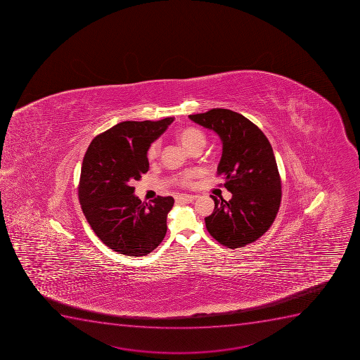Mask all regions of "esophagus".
Masks as SVG:
<instances>
[{"instance_id": "obj_1", "label": "esophagus", "mask_w": 360, "mask_h": 360, "mask_svg": "<svg viewBox=\"0 0 360 360\" xmlns=\"http://www.w3.org/2000/svg\"><path fill=\"white\" fill-rule=\"evenodd\" d=\"M196 197L193 196V195H179V196L176 197V200H177L178 203H191L193 200H195Z\"/></svg>"}]
</instances>
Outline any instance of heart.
<instances>
[{"instance_id":"1","label":"heart","mask_w":360,"mask_h":360,"mask_svg":"<svg viewBox=\"0 0 360 360\" xmlns=\"http://www.w3.org/2000/svg\"><path fill=\"white\" fill-rule=\"evenodd\" d=\"M179 142L186 150H189L190 153L193 150L202 148L203 149L205 143H207V135L203 130H200L197 127H186L181 129L177 135ZM160 142H153L148 150V160L150 162L156 160L160 156ZM195 174L193 172H186L177 178V182L181 186H189L193 182V178Z\"/></svg>"}]
</instances>
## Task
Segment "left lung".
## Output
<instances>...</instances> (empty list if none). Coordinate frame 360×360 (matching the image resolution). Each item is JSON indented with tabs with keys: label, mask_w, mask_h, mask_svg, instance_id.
Instances as JSON below:
<instances>
[{
	"label": "left lung",
	"mask_w": 360,
	"mask_h": 360,
	"mask_svg": "<svg viewBox=\"0 0 360 360\" xmlns=\"http://www.w3.org/2000/svg\"><path fill=\"white\" fill-rule=\"evenodd\" d=\"M189 118L221 137L217 174L232 193L229 202L211 196L214 210L205 217L207 231L230 249L248 245L270 229L281 205V176L272 146L256 124L235 111L216 108Z\"/></svg>",
	"instance_id": "8db88e82"
}]
</instances>
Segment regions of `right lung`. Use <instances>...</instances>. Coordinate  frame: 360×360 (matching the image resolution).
<instances>
[{
	"instance_id": "obj_1",
	"label": "right lung",
	"mask_w": 360,
	"mask_h": 360,
	"mask_svg": "<svg viewBox=\"0 0 360 360\" xmlns=\"http://www.w3.org/2000/svg\"><path fill=\"white\" fill-rule=\"evenodd\" d=\"M174 117L125 121L96 136L83 158L79 200L86 221L102 242L125 256L149 255L167 233L171 196L143 203L132 183L149 170L146 157Z\"/></svg>"
}]
</instances>
